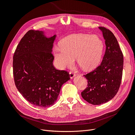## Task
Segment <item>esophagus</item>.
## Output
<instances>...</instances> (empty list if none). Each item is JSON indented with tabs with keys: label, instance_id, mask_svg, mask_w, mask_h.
I'll return each mask as SVG.
<instances>
[{
	"label": "esophagus",
	"instance_id": "34e87169",
	"mask_svg": "<svg viewBox=\"0 0 135 135\" xmlns=\"http://www.w3.org/2000/svg\"><path fill=\"white\" fill-rule=\"evenodd\" d=\"M75 75L74 73H73V72H71V71L69 73V76H70V78L71 79H73L74 77H75Z\"/></svg>",
	"mask_w": 135,
	"mask_h": 135
}]
</instances>
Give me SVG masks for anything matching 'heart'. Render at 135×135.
I'll return each instance as SVG.
<instances>
[{
	"instance_id": "obj_1",
	"label": "heart",
	"mask_w": 135,
	"mask_h": 135,
	"mask_svg": "<svg viewBox=\"0 0 135 135\" xmlns=\"http://www.w3.org/2000/svg\"><path fill=\"white\" fill-rule=\"evenodd\" d=\"M104 48V42L99 36L74 34L61 40L60 46H55L53 52L59 69L70 66L76 58L80 68L90 71L100 64Z\"/></svg>"
}]
</instances>
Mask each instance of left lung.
<instances>
[{"label":"left lung","instance_id":"obj_1","mask_svg":"<svg viewBox=\"0 0 135 135\" xmlns=\"http://www.w3.org/2000/svg\"><path fill=\"white\" fill-rule=\"evenodd\" d=\"M105 40L106 51L102 62L95 70L84 75L87 87L81 93L83 99L92 105H101L111 100L121 83L123 56L113 32L99 27Z\"/></svg>","mask_w":135,"mask_h":135}]
</instances>
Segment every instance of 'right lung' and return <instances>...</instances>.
<instances>
[{"instance_id":"obj_1","label":"right lung","mask_w":135,"mask_h":135,"mask_svg":"<svg viewBox=\"0 0 135 135\" xmlns=\"http://www.w3.org/2000/svg\"><path fill=\"white\" fill-rule=\"evenodd\" d=\"M30 30L20 40L13 56V71L18 91L31 104L46 108L54 105L69 73L53 65L52 50L56 35Z\"/></svg>"}]
</instances>
